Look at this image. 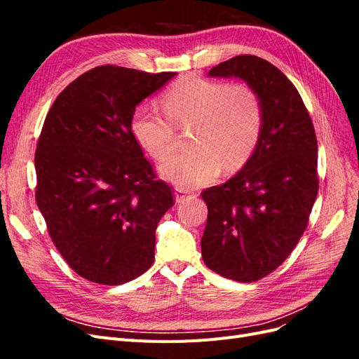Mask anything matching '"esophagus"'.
<instances>
[{"label":"esophagus","mask_w":359,"mask_h":359,"mask_svg":"<svg viewBox=\"0 0 359 359\" xmlns=\"http://www.w3.org/2000/svg\"><path fill=\"white\" fill-rule=\"evenodd\" d=\"M189 198V194L184 191V190H181V189H177L175 190V202L177 203H181V202H184Z\"/></svg>","instance_id":"34e87169"}]
</instances>
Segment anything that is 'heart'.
Returning <instances> with one entry per match:
<instances>
[{
	"mask_svg": "<svg viewBox=\"0 0 359 359\" xmlns=\"http://www.w3.org/2000/svg\"><path fill=\"white\" fill-rule=\"evenodd\" d=\"M165 115L137 106L130 128L140 147L157 160H165L177 145V128L193 127V149L175 154L160 170L181 189H196L211 182L222 165L235 170L255 153L264 124V107L253 86L227 85L201 76H186L161 99Z\"/></svg>",
	"mask_w": 359,
	"mask_h": 359,
	"instance_id": "1",
	"label": "heart"
}]
</instances>
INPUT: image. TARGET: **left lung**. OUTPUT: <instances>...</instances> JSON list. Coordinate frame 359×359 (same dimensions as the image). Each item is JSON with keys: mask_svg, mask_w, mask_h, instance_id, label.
<instances>
[{"mask_svg": "<svg viewBox=\"0 0 359 359\" xmlns=\"http://www.w3.org/2000/svg\"><path fill=\"white\" fill-rule=\"evenodd\" d=\"M208 76L243 79L264 107L252 157L229 181L201 194L208 206L205 265L252 283L283 264L306 231L319 190L316 133L295 85L266 60L238 55Z\"/></svg>", "mask_w": 359, "mask_h": 359, "instance_id": "8db88e82", "label": "left lung"}]
</instances>
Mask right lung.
<instances>
[{"label": "right lung", "instance_id": "right-lung-1", "mask_svg": "<svg viewBox=\"0 0 359 359\" xmlns=\"http://www.w3.org/2000/svg\"><path fill=\"white\" fill-rule=\"evenodd\" d=\"M175 74L95 67L46 115L34 157L37 206L64 260L93 283H127L154 262L157 224L175 202L130 118Z\"/></svg>", "mask_w": 359, "mask_h": 359}]
</instances>
